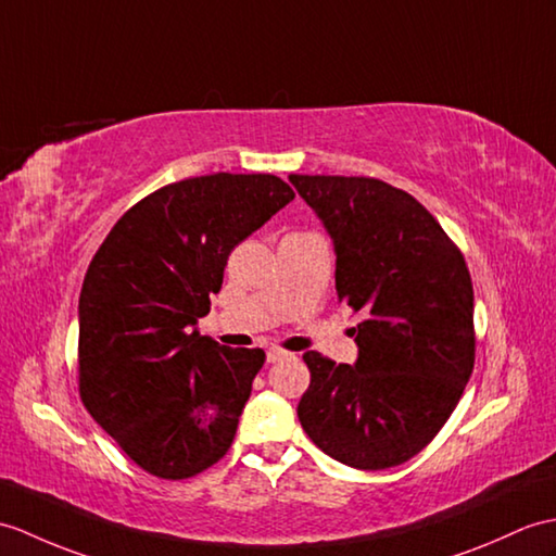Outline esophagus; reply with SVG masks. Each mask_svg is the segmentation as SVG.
<instances>
[{"mask_svg": "<svg viewBox=\"0 0 556 556\" xmlns=\"http://www.w3.org/2000/svg\"><path fill=\"white\" fill-rule=\"evenodd\" d=\"M287 355H289V353L281 351V348H269V351H267V363L275 365V363H279V359L287 357Z\"/></svg>", "mask_w": 556, "mask_h": 556, "instance_id": "esophagus-1", "label": "esophagus"}]
</instances>
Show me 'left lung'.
<instances>
[{
  "instance_id": "left-lung-1",
  "label": "left lung",
  "mask_w": 556,
  "mask_h": 556,
  "mask_svg": "<svg viewBox=\"0 0 556 556\" xmlns=\"http://www.w3.org/2000/svg\"><path fill=\"white\" fill-rule=\"evenodd\" d=\"M337 251L339 301L357 363L307 351L299 419L321 453L348 467H397L453 415L473 355V287L462 251L407 191L374 177L289 175Z\"/></svg>"
}]
</instances>
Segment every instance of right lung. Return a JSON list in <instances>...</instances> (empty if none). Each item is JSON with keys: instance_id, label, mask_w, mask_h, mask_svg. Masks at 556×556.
I'll use <instances>...</instances> for the list:
<instances>
[{"instance_id": "add662e5", "label": "right lung", "mask_w": 556, "mask_h": 556, "mask_svg": "<svg viewBox=\"0 0 556 556\" xmlns=\"http://www.w3.org/2000/svg\"><path fill=\"white\" fill-rule=\"evenodd\" d=\"M275 175L215 173L135 203L80 291L77 374L89 415L137 467L179 481L227 455L261 348L201 337L231 249L293 201Z\"/></svg>"}]
</instances>
